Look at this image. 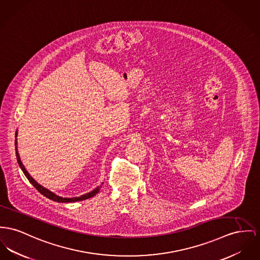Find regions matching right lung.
<instances>
[{"mask_svg":"<svg viewBox=\"0 0 260 260\" xmlns=\"http://www.w3.org/2000/svg\"><path fill=\"white\" fill-rule=\"evenodd\" d=\"M17 136H18V131L16 132L15 146H16V155H17L18 166H19V168L21 169L22 173H24V175L26 176V178L29 180V182H30V183L35 186V188L39 191L42 195H44V196L47 197L48 199H51L53 201H56V202H59V203H71V202L83 201V200H86V199H88V198H90V197H93V196L100 191V188L102 187V185L95 187L93 190L89 191V192H87L86 194H83V195H81V196H79V197H62V196H59V195L55 194L52 191L45 188L44 186L40 185V184L35 180V178L28 173V172L26 171V169L24 168V166L22 165V162H21V160H20V157H19L18 152V141H17L18 139H17Z\"/></svg>","mask_w":260,"mask_h":260,"instance_id":"1","label":"right lung"}]
</instances>
